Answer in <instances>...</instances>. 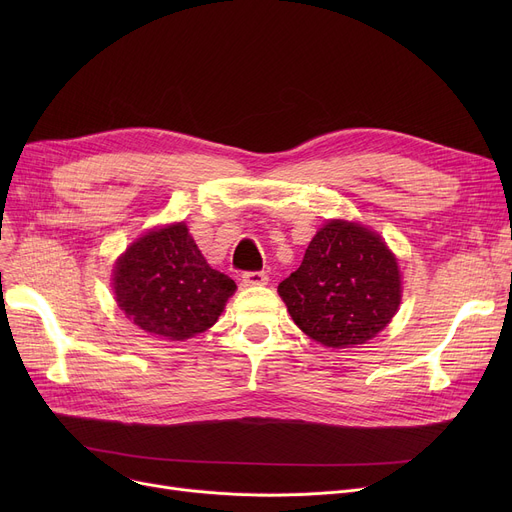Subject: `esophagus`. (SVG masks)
<instances>
[{"label": "esophagus", "instance_id": "34e87169", "mask_svg": "<svg viewBox=\"0 0 512 512\" xmlns=\"http://www.w3.org/2000/svg\"><path fill=\"white\" fill-rule=\"evenodd\" d=\"M242 284H245V286H263V284H267V274L265 272H245V274H242Z\"/></svg>", "mask_w": 512, "mask_h": 512}]
</instances>
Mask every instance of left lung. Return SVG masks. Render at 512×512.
<instances>
[{
    "mask_svg": "<svg viewBox=\"0 0 512 512\" xmlns=\"http://www.w3.org/2000/svg\"><path fill=\"white\" fill-rule=\"evenodd\" d=\"M278 292L294 324L309 338L348 348L365 344L390 324L402 286L396 257L378 232L357 222L330 220Z\"/></svg>",
    "mask_w": 512,
    "mask_h": 512,
    "instance_id": "1",
    "label": "left lung"
}]
</instances>
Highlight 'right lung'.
I'll return each instance as SVG.
<instances>
[{
  "label": "right lung",
  "mask_w": 512,
  "mask_h": 512,
  "mask_svg": "<svg viewBox=\"0 0 512 512\" xmlns=\"http://www.w3.org/2000/svg\"><path fill=\"white\" fill-rule=\"evenodd\" d=\"M234 290L232 278L209 267L184 222L145 232L114 267L118 307L134 326L166 340L211 328Z\"/></svg>",
  "instance_id": "right-lung-1"
}]
</instances>
